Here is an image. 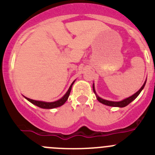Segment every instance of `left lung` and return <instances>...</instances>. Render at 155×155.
<instances>
[{"label": "left lung", "instance_id": "1", "mask_svg": "<svg viewBox=\"0 0 155 155\" xmlns=\"http://www.w3.org/2000/svg\"><path fill=\"white\" fill-rule=\"evenodd\" d=\"M145 83H146V81H145V83H144V84L142 85V87H141L140 90H139V91L136 92L135 94H133V96H130V97L127 98V99H124V100L120 101V102H112V101H108V100H105V99H102V98L99 97V96H97V94L96 93V91H95V88H94V84H93V92H94V93L96 94V98H97V100L99 101V102H101V103L104 104V105H108V106H112V107H120V108H123V107H125L127 106V105H129L131 102H133V100H134L135 99H136V97H137L139 95V93H141V91L142 90V89L144 88V87H145Z\"/></svg>", "mask_w": 155, "mask_h": 155}]
</instances>
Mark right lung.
Wrapping results in <instances>:
<instances>
[{
    "mask_svg": "<svg viewBox=\"0 0 155 155\" xmlns=\"http://www.w3.org/2000/svg\"><path fill=\"white\" fill-rule=\"evenodd\" d=\"M74 83V81L72 83V84H71V85L70 86L69 89H68V90L67 91V93L65 94V96H64L62 98H61L60 99H59V100L56 101V102H41V101L33 100V99H28V98H27V97H25V99H27V100H28L30 102H31L32 104H34V105H37V106L40 107V108H47V109H50V108H57V107H59V106H61V105H63V104L67 101L68 96H69L70 93H71V87H72V85Z\"/></svg>",
    "mask_w": 155,
    "mask_h": 155,
    "instance_id": "right-lung-1",
    "label": "right lung"
}]
</instances>
